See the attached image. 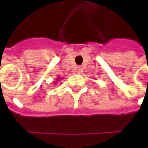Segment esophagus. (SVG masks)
<instances>
[{
  "label": "esophagus",
  "instance_id": "34e87169",
  "mask_svg": "<svg viewBox=\"0 0 148 148\" xmlns=\"http://www.w3.org/2000/svg\"><path fill=\"white\" fill-rule=\"evenodd\" d=\"M78 70H79V71H80V69H78Z\"/></svg>",
  "mask_w": 148,
  "mask_h": 148
}]
</instances>
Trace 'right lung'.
<instances>
[{"mask_svg": "<svg viewBox=\"0 0 148 148\" xmlns=\"http://www.w3.org/2000/svg\"><path fill=\"white\" fill-rule=\"evenodd\" d=\"M57 79H58V78H57Z\"/></svg>", "mask_w": 148, "mask_h": 148, "instance_id": "right-lung-1", "label": "right lung"}]
</instances>
